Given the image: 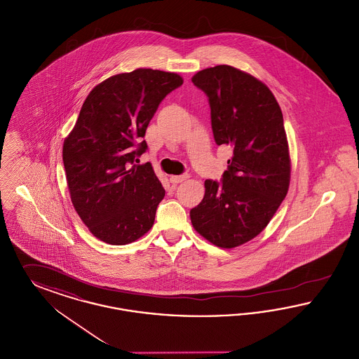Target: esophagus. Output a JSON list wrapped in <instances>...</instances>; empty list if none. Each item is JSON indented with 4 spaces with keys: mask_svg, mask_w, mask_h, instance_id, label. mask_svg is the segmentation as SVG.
Returning <instances> with one entry per match:
<instances>
[{
    "mask_svg": "<svg viewBox=\"0 0 359 359\" xmlns=\"http://www.w3.org/2000/svg\"><path fill=\"white\" fill-rule=\"evenodd\" d=\"M189 177V175L188 173H183V175H179V176H171L170 177V180H171V183L173 184H177V183H182V182H184Z\"/></svg>",
    "mask_w": 359,
    "mask_h": 359,
    "instance_id": "obj_1",
    "label": "esophagus"
}]
</instances>
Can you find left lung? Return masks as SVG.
<instances>
[{"label": "left lung", "mask_w": 359, "mask_h": 359, "mask_svg": "<svg viewBox=\"0 0 359 359\" xmlns=\"http://www.w3.org/2000/svg\"><path fill=\"white\" fill-rule=\"evenodd\" d=\"M192 83L208 96L216 144L231 145L233 155L222 183L204 182L191 223L208 242L233 248L258 236L286 198L291 160L283 115L269 86L230 65L203 69Z\"/></svg>", "instance_id": "1"}]
</instances>
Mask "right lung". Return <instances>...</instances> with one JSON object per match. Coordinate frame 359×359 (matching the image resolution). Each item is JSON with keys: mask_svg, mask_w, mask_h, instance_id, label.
<instances>
[{"mask_svg": "<svg viewBox=\"0 0 359 359\" xmlns=\"http://www.w3.org/2000/svg\"><path fill=\"white\" fill-rule=\"evenodd\" d=\"M182 84L177 73L147 68L111 76L89 92L64 140L73 207L105 243H132L154 226L165 191L151 163L135 158L147 149L144 135L158 104Z\"/></svg>", "mask_w": 359, "mask_h": 359, "instance_id": "right-lung-1", "label": "right lung"}]
</instances>
